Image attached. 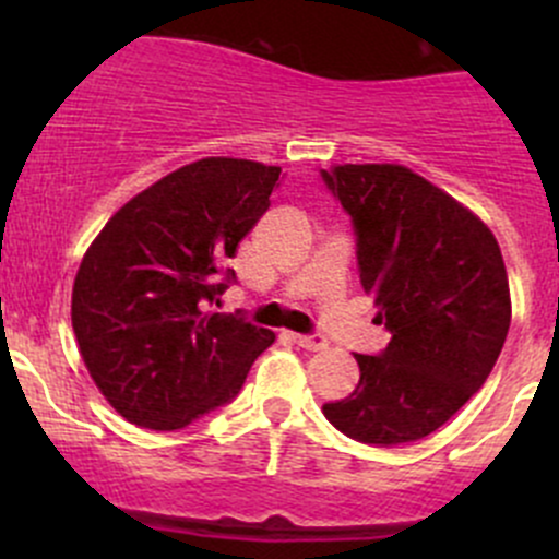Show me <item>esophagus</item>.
I'll return each mask as SVG.
<instances>
[{
	"label": "esophagus",
	"mask_w": 559,
	"mask_h": 559,
	"mask_svg": "<svg viewBox=\"0 0 559 559\" xmlns=\"http://www.w3.org/2000/svg\"><path fill=\"white\" fill-rule=\"evenodd\" d=\"M295 337L297 346H302L306 352H321V348H326V341L321 335H292Z\"/></svg>",
	"instance_id": "34e87169"
}]
</instances>
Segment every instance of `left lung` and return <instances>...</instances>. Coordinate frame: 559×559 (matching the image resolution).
<instances>
[{
	"label": "left lung",
	"instance_id": "left-lung-1",
	"mask_svg": "<svg viewBox=\"0 0 559 559\" xmlns=\"http://www.w3.org/2000/svg\"><path fill=\"white\" fill-rule=\"evenodd\" d=\"M352 218L362 289L392 341L354 354L359 384L324 416L359 443L430 436L484 386L511 324L495 235L454 197L400 165L319 170Z\"/></svg>",
	"mask_w": 559,
	"mask_h": 559
}]
</instances>
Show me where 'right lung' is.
<instances>
[{"label":"right lung","instance_id":"obj_1","mask_svg":"<svg viewBox=\"0 0 559 559\" xmlns=\"http://www.w3.org/2000/svg\"><path fill=\"white\" fill-rule=\"evenodd\" d=\"M281 167L191 162L129 200L83 257L72 330L107 403L148 430H180L233 403L275 341L243 313H205L238 284L227 259L270 207Z\"/></svg>","mask_w":559,"mask_h":559}]
</instances>
